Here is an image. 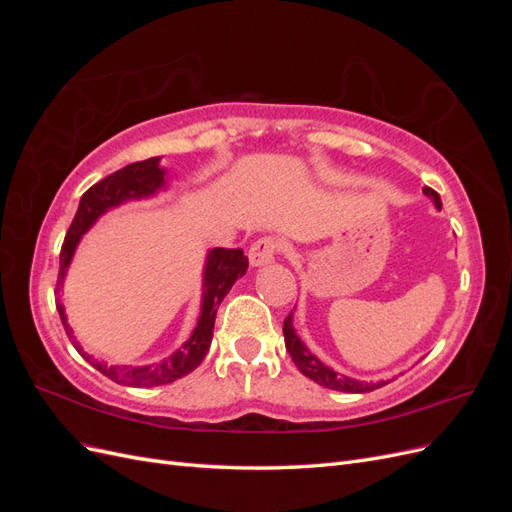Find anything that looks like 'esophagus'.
<instances>
[{
    "label": "esophagus",
    "mask_w": 512,
    "mask_h": 512,
    "mask_svg": "<svg viewBox=\"0 0 512 512\" xmlns=\"http://www.w3.org/2000/svg\"><path fill=\"white\" fill-rule=\"evenodd\" d=\"M280 250V243L273 237H260L258 241H254L250 245V252H247V258H250V265L252 267H260V265H267L271 262Z\"/></svg>",
    "instance_id": "esophagus-1"
}]
</instances>
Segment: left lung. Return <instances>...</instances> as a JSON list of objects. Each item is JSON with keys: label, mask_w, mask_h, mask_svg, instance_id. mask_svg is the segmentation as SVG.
Wrapping results in <instances>:
<instances>
[{"label": "left lung", "mask_w": 512, "mask_h": 512, "mask_svg": "<svg viewBox=\"0 0 512 512\" xmlns=\"http://www.w3.org/2000/svg\"><path fill=\"white\" fill-rule=\"evenodd\" d=\"M423 192L427 196L433 198V203L440 209L442 207V200L440 194L431 188H423ZM284 342H286V350L290 352L294 365L299 367V371L303 376H307L309 380L318 382L324 389H333V391H344V393H369V391H376L380 386H384L386 382H361V380H354L348 376H342L339 371H333L331 367L324 365L322 361H318L316 356L309 352L303 344L301 339L297 337L292 329V316L288 314V318L284 320Z\"/></svg>", "instance_id": "8db88e82"}]
</instances>
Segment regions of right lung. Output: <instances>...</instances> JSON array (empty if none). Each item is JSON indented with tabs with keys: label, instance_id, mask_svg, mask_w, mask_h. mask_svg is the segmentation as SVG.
<instances>
[{
	"label": "right lung",
	"instance_id": "obj_1",
	"mask_svg": "<svg viewBox=\"0 0 512 512\" xmlns=\"http://www.w3.org/2000/svg\"><path fill=\"white\" fill-rule=\"evenodd\" d=\"M158 162H160V158H149L143 162H134V164L123 166L121 170H117V173L108 175L102 181L91 185V188L81 196L79 211H76L74 220L66 232L64 245H61L57 290H59L61 282H64V275L68 271L72 254L76 250V243L81 241L83 232L89 230V226L94 224L106 209L126 203V200H130V198L151 196V194H156V190L162 188L164 168H160ZM245 271H247V256L243 254V250H239V247L237 250L215 247V250H211L207 256L205 275H203V309H200L198 324L188 342H185L173 356H168V359H164L156 365H145V367L111 365V367H106V365L96 363V367L106 378H111L117 384H126V386H160V384H168V382H175L183 376H188L190 371H194L200 363H203L205 354L209 352L218 307L224 301L228 290L232 288V284L237 282V277H241ZM57 312H59L61 324H64L68 337H72L70 335L72 331L66 322L64 305L59 303ZM87 361H89V356H87Z\"/></svg>",
	"mask_w": 512,
	"mask_h": 512
}]
</instances>
